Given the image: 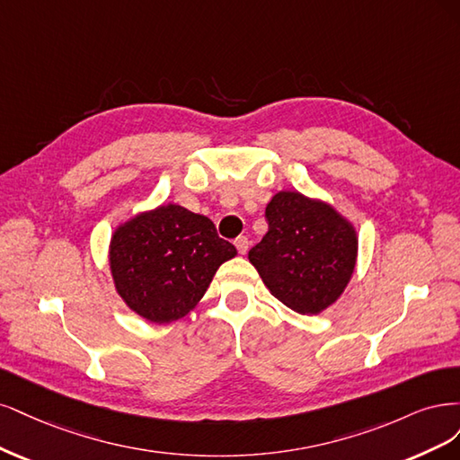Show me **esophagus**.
<instances>
[{"instance_id": "esophagus-1", "label": "esophagus", "mask_w": 460, "mask_h": 460, "mask_svg": "<svg viewBox=\"0 0 460 460\" xmlns=\"http://www.w3.org/2000/svg\"><path fill=\"white\" fill-rule=\"evenodd\" d=\"M234 246H236V250L241 252V254H246V252H248V239H246V236H236Z\"/></svg>"}]
</instances>
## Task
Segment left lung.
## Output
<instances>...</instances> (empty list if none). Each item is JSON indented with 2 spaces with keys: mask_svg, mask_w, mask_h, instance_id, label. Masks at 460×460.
<instances>
[{
  "mask_svg": "<svg viewBox=\"0 0 460 460\" xmlns=\"http://www.w3.org/2000/svg\"><path fill=\"white\" fill-rule=\"evenodd\" d=\"M268 233L248 252L263 285L302 315H317L346 290L358 260V231L331 204L279 190L265 208Z\"/></svg>",
  "mask_w": 460,
  "mask_h": 460,
  "instance_id": "obj_1",
  "label": "left lung"
}]
</instances>
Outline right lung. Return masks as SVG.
<instances>
[{"mask_svg": "<svg viewBox=\"0 0 460 460\" xmlns=\"http://www.w3.org/2000/svg\"><path fill=\"white\" fill-rule=\"evenodd\" d=\"M236 248L217 236L212 219L180 204H162L118 226L109 248L116 292L146 321L185 317Z\"/></svg>", "mask_w": 460, "mask_h": 460, "instance_id": "add662e5", "label": "right lung"}]
</instances>
